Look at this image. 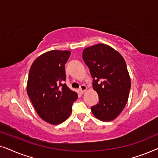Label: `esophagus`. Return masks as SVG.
<instances>
[{
	"label": "esophagus",
	"mask_w": 158,
	"mask_h": 158,
	"mask_svg": "<svg viewBox=\"0 0 158 158\" xmlns=\"http://www.w3.org/2000/svg\"><path fill=\"white\" fill-rule=\"evenodd\" d=\"M86 89H87V87H86L85 85H81L80 86V92H81V94H83V93L86 90Z\"/></svg>",
	"instance_id": "esophagus-1"
}]
</instances>
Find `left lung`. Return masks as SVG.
<instances>
[{
  "label": "left lung",
  "mask_w": 158,
  "mask_h": 158,
  "mask_svg": "<svg viewBox=\"0 0 158 158\" xmlns=\"http://www.w3.org/2000/svg\"><path fill=\"white\" fill-rule=\"evenodd\" d=\"M83 59L89 68L93 88L98 95V103L91 107L93 114L103 122L114 120L126 106L131 88L125 60L117 51L103 44L85 48Z\"/></svg>",
  "instance_id": "obj_1"
}]
</instances>
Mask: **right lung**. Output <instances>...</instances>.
<instances>
[{
    "mask_svg": "<svg viewBox=\"0 0 158 158\" xmlns=\"http://www.w3.org/2000/svg\"><path fill=\"white\" fill-rule=\"evenodd\" d=\"M70 51L52 50L34 60L30 68L27 94L39 116L52 124L63 122L72 112L77 94L66 83L65 63Z\"/></svg>",
    "mask_w": 158,
    "mask_h": 158,
    "instance_id": "1",
    "label": "right lung"
}]
</instances>
